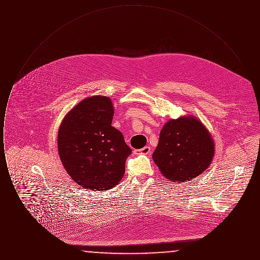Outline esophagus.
<instances>
[{
  "instance_id": "34e87169",
  "label": "esophagus",
  "mask_w": 260,
  "mask_h": 260,
  "mask_svg": "<svg viewBox=\"0 0 260 260\" xmlns=\"http://www.w3.org/2000/svg\"><path fill=\"white\" fill-rule=\"evenodd\" d=\"M150 152H151V148L149 146H145L143 148L138 149V150L135 151L136 154H143V155H147Z\"/></svg>"
}]
</instances>
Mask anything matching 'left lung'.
<instances>
[{"instance_id": "1", "label": "left lung", "mask_w": 260, "mask_h": 260, "mask_svg": "<svg viewBox=\"0 0 260 260\" xmlns=\"http://www.w3.org/2000/svg\"><path fill=\"white\" fill-rule=\"evenodd\" d=\"M214 149L206 125L197 117L188 115L164 124L152 158L167 179L182 183L210 167Z\"/></svg>"}]
</instances>
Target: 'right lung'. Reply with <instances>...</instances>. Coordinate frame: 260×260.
<instances>
[{"instance_id":"1","label":"right lung","mask_w":260,"mask_h":260,"mask_svg":"<svg viewBox=\"0 0 260 260\" xmlns=\"http://www.w3.org/2000/svg\"><path fill=\"white\" fill-rule=\"evenodd\" d=\"M111 99L89 96L62 120L57 134L58 154L64 169L77 184L92 191L117 185L124 174L132 149L120 131L112 126Z\"/></svg>"}]
</instances>
